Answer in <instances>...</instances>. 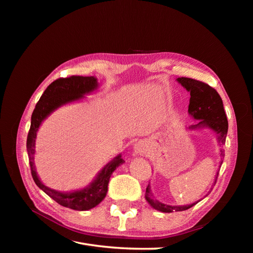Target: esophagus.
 <instances>
[{
	"instance_id": "1",
	"label": "esophagus",
	"mask_w": 253,
	"mask_h": 253,
	"mask_svg": "<svg viewBox=\"0 0 253 253\" xmlns=\"http://www.w3.org/2000/svg\"><path fill=\"white\" fill-rule=\"evenodd\" d=\"M148 144H147V142L145 141H139V142H137V143H135V147H134V150H135V152L137 153V154H139V155H145L148 153Z\"/></svg>"
}]
</instances>
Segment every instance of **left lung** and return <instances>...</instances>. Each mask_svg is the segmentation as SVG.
<instances>
[{
	"instance_id": "obj_1",
	"label": "left lung",
	"mask_w": 253,
	"mask_h": 253,
	"mask_svg": "<svg viewBox=\"0 0 253 253\" xmlns=\"http://www.w3.org/2000/svg\"><path fill=\"white\" fill-rule=\"evenodd\" d=\"M177 81L190 93V103H189V115L195 120H200L196 125L189 126V129H197L207 127L216 134V139L219 145H223L226 142V137L228 132V120L224 110L223 100L217 91L202 81L194 80L191 78H177ZM225 153L220 150V165L223 164V157ZM218 172L216 174L215 180L213 186L216 183ZM212 190V189H211ZM211 191H209V193ZM208 195V194H207ZM206 195V196H207ZM145 200L155 210L165 213H171L175 211H185L191 207L196 205L198 202L186 206H170L163 204L153 197L151 192V187L148 185L145 190Z\"/></svg>"
}]
</instances>
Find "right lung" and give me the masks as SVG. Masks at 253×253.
I'll return each instance as SVG.
<instances>
[{
  "instance_id": "1",
  "label": "right lung",
  "mask_w": 253,
  "mask_h": 253,
  "mask_svg": "<svg viewBox=\"0 0 253 253\" xmlns=\"http://www.w3.org/2000/svg\"><path fill=\"white\" fill-rule=\"evenodd\" d=\"M97 87V78L93 77V76H90V77L72 76L70 78L57 79L49 84L41 96L40 100L36 104V108L33 112L26 142L30 171H32L36 185L59 205L78 211L89 210L104 200L106 192H108V185L111 175L116 170V168L125 163V160L121 158V154L117 155L109 164H106L102 168V170L98 173L96 178L87 187L78 191L64 193L46 187L40 180L34 163L35 142L37 132L43 120L46 119L53 111L66 103L80 100V99L84 98V95L94 91Z\"/></svg>"
}]
</instances>
